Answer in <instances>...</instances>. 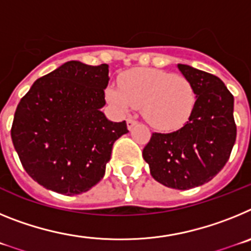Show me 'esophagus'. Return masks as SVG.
Here are the masks:
<instances>
[{
    "mask_svg": "<svg viewBox=\"0 0 251 251\" xmlns=\"http://www.w3.org/2000/svg\"><path fill=\"white\" fill-rule=\"evenodd\" d=\"M136 124H137L136 119H133V118H128L127 119V127H128V129H132V128L134 127Z\"/></svg>",
    "mask_w": 251,
    "mask_h": 251,
    "instance_id": "esophagus-1",
    "label": "esophagus"
}]
</instances>
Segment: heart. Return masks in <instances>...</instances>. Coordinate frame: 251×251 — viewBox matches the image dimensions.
Segmentation results:
<instances>
[{
	"label": "heart",
	"mask_w": 251,
	"mask_h": 251,
	"mask_svg": "<svg viewBox=\"0 0 251 251\" xmlns=\"http://www.w3.org/2000/svg\"><path fill=\"white\" fill-rule=\"evenodd\" d=\"M106 89V99L121 112L142 106L151 127L172 130L190 119L196 104V90L187 77L158 69H132Z\"/></svg>",
	"instance_id": "heart-1"
}]
</instances>
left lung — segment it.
<instances>
[{
	"label": "left lung",
	"mask_w": 251,
	"mask_h": 251,
	"mask_svg": "<svg viewBox=\"0 0 251 251\" xmlns=\"http://www.w3.org/2000/svg\"><path fill=\"white\" fill-rule=\"evenodd\" d=\"M196 90L191 117L181 129L152 133L142 156L162 185L188 190L214 178L226 165L236 139L234 97L220 77L178 64Z\"/></svg>",
	"instance_id": "8db88e82"
}]
</instances>
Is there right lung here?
Masks as SVG:
<instances>
[{
  "mask_svg": "<svg viewBox=\"0 0 251 251\" xmlns=\"http://www.w3.org/2000/svg\"><path fill=\"white\" fill-rule=\"evenodd\" d=\"M109 66L68 61L40 77L20 100L11 138L22 167L48 190L81 194L103 178L114 142L128 132L100 108Z\"/></svg>",
  "mask_w": 251,
  "mask_h": 251,
  "instance_id": "obj_1",
  "label": "right lung"
}]
</instances>
